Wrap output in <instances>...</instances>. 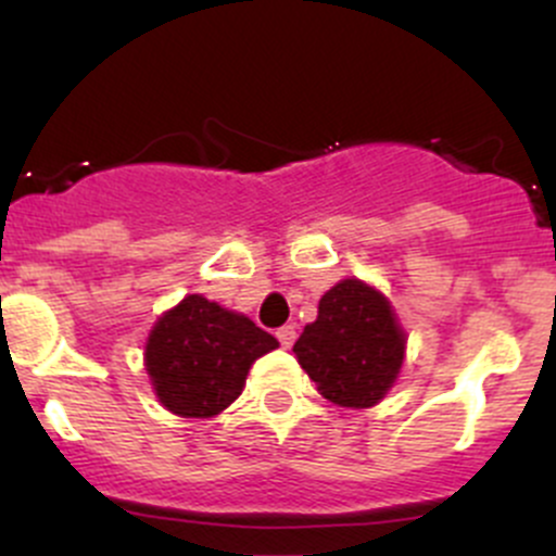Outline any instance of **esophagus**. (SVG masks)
<instances>
[{
    "mask_svg": "<svg viewBox=\"0 0 556 556\" xmlns=\"http://www.w3.org/2000/svg\"><path fill=\"white\" fill-rule=\"evenodd\" d=\"M277 339H279V344L285 346V350H290V346H293V341H295V325H282V328L277 330Z\"/></svg>",
    "mask_w": 556,
    "mask_h": 556,
    "instance_id": "esophagus-1",
    "label": "esophagus"
}]
</instances>
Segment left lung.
Returning a JSON list of instances; mask_svg holds the SVG:
<instances>
[{
	"label": "left lung",
	"instance_id": "obj_1",
	"mask_svg": "<svg viewBox=\"0 0 556 556\" xmlns=\"http://www.w3.org/2000/svg\"><path fill=\"white\" fill-rule=\"evenodd\" d=\"M293 352L319 395L346 408H368L401 374L406 333L379 290L341 279L319 299L317 319L306 325Z\"/></svg>",
	"mask_w": 556,
	"mask_h": 556
}]
</instances>
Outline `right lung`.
<instances>
[{
  "instance_id": "right-lung-1",
  "label": "right lung",
  "mask_w": 556,
  "mask_h": 556,
  "mask_svg": "<svg viewBox=\"0 0 556 556\" xmlns=\"http://www.w3.org/2000/svg\"><path fill=\"white\" fill-rule=\"evenodd\" d=\"M279 341L250 317L204 295H185L164 312L144 344L155 395L177 417L206 419L242 395L250 366Z\"/></svg>"
}]
</instances>
